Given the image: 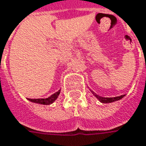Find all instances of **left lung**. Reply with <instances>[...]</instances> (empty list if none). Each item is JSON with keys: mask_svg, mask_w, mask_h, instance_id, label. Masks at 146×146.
<instances>
[{"mask_svg": "<svg viewBox=\"0 0 146 146\" xmlns=\"http://www.w3.org/2000/svg\"><path fill=\"white\" fill-rule=\"evenodd\" d=\"M92 93L93 95H95L96 98H98V101L102 102V103H111V102H116V101H118V100H120L121 98H123L125 95H120V96H117V97H113V98H104V97H102V96H99L97 94H95V92L92 91V90H90Z\"/></svg>", "mask_w": 146, "mask_h": 146, "instance_id": "1", "label": "left lung"}]
</instances>
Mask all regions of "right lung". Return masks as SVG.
<instances>
[{
    "label": "right lung",
    "instance_id": "1",
    "mask_svg": "<svg viewBox=\"0 0 146 146\" xmlns=\"http://www.w3.org/2000/svg\"><path fill=\"white\" fill-rule=\"evenodd\" d=\"M60 90H58L57 92H55L54 94L51 95V96H49L48 98H28V100L34 103H37V104H41V105H51L54 102L58 97V95L60 94Z\"/></svg>",
    "mask_w": 146,
    "mask_h": 146
}]
</instances>
